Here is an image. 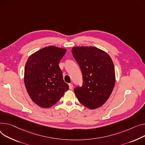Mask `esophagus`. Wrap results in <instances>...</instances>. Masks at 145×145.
Returning a JSON list of instances; mask_svg holds the SVG:
<instances>
[{
  "label": "esophagus",
  "instance_id": "obj_1",
  "mask_svg": "<svg viewBox=\"0 0 145 145\" xmlns=\"http://www.w3.org/2000/svg\"><path fill=\"white\" fill-rule=\"evenodd\" d=\"M73 87V84H71V83H69V89H72Z\"/></svg>",
  "mask_w": 145,
  "mask_h": 145
}]
</instances>
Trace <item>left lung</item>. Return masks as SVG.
I'll return each instance as SVG.
<instances>
[{
    "mask_svg": "<svg viewBox=\"0 0 145 145\" xmlns=\"http://www.w3.org/2000/svg\"><path fill=\"white\" fill-rule=\"evenodd\" d=\"M72 52L83 75V85L74 89L86 107L98 108L107 101L115 83L114 66L110 55L95 46H74Z\"/></svg>",
    "mask_w": 145,
    "mask_h": 145,
    "instance_id": "8db88e82",
    "label": "left lung"
}]
</instances>
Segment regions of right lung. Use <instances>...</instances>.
<instances>
[{
    "label": "right lung",
    "mask_w": 145,
    "mask_h": 145,
    "mask_svg": "<svg viewBox=\"0 0 145 145\" xmlns=\"http://www.w3.org/2000/svg\"><path fill=\"white\" fill-rule=\"evenodd\" d=\"M66 52L65 48L45 46L32 54L27 61L24 76L25 88L32 101L40 107H52L69 89L59 66Z\"/></svg>",
    "instance_id": "right-lung-1"
}]
</instances>
